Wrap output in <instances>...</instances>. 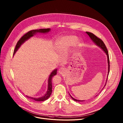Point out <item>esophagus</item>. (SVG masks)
I'll return each instance as SVG.
<instances>
[{"label": "esophagus", "mask_w": 123, "mask_h": 123, "mask_svg": "<svg viewBox=\"0 0 123 123\" xmlns=\"http://www.w3.org/2000/svg\"><path fill=\"white\" fill-rule=\"evenodd\" d=\"M65 71H66V69H65V68H60L59 69L58 72H59V73L60 74H64V73H65Z\"/></svg>", "instance_id": "obj_1"}]
</instances>
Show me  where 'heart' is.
I'll list each match as a JSON object with an SVG mask.
<instances>
[{
  "mask_svg": "<svg viewBox=\"0 0 123 123\" xmlns=\"http://www.w3.org/2000/svg\"><path fill=\"white\" fill-rule=\"evenodd\" d=\"M78 38L74 36H66L60 38L56 43V49L60 50L67 49L69 47L74 45L77 41ZM81 44V42H79Z\"/></svg>",
  "mask_w": 123,
  "mask_h": 123,
  "instance_id": "obj_1",
  "label": "heart"
}]
</instances>
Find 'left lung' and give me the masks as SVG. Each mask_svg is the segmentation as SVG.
<instances>
[{"instance_id":"8db88e82","label":"left lung","mask_w":123,"mask_h":123,"mask_svg":"<svg viewBox=\"0 0 123 123\" xmlns=\"http://www.w3.org/2000/svg\"><path fill=\"white\" fill-rule=\"evenodd\" d=\"M86 33L89 35L90 37L91 38V40L93 42V43L96 45H97V46H98L99 48H100L104 51L105 54H106V55H107V60H108V75H109V72H110V60H109V54H108V49L106 48V45H105L104 43L103 42V41L100 39V38H99L98 37H97L96 36H95V35L94 34H93L92 33V32H87V31H86ZM107 79H108V77L107 78V80H106V83H105V85L104 86H106V83H107ZM104 86L103 87V88L104 87ZM102 89V90H103ZM69 94V96L71 97V98L75 101L76 102H82V101H84L85 100H77L75 98H74V97H73L71 95ZM97 96V95H96Z\"/></svg>"}]
</instances>
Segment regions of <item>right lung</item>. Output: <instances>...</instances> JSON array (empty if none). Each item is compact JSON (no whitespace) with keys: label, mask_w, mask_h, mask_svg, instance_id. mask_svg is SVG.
Here are the masks:
<instances>
[{"label":"right lung","mask_w":123,"mask_h":123,"mask_svg":"<svg viewBox=\"0 0 123 123\" xmlns=\"http://www.w3.org/2000/svg\"><path fill=\"white\" fill-rule=\"evenodd\" d=\"M50 31V28L48 29H41L39 30H33L29 31L27 33H26L25 34L19 39V40L17 42L16 45L15 46V49L14 50L13 52V55L16 53V52L18 49L20 48V47L27 40H28L29 39H30L31 37H33L34 35H36L37 33H46L49 32ZM57 69H54L52 71L51 74H50L49 79H48V90L47 91V92L46 94L41 97H38V98H35L33 97H30L27 95H26V97L29 98H31L36 101H43L47 99H48L50 96L51 92H52V81L51 79L55 75L57 74Z\"/></svg>","instance_id":"obj_1"}]
</instances>
